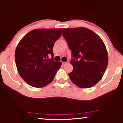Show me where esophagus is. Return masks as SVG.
I'll return each mask as SVG.
<instances>
[{
  "instance_id": "34e87169",
  "label": "esophagus",
  "mask_w": 123,
  "mask_h": 123,
  "mask_svg": "<svg viewBox=\"0 0 123 123\" xmlns=\"http://www.w3.org/2000/svg\"><path fill=\"white\" fill-rule=\"evenodd\" d=\"M69 62L68 61H66V62H62V64L63 65H65V64H66V63H68Z\"/></svg>"
}]
</instances>
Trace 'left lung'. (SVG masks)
I'll list each match as a JSON object with an SVG mask.
<instances>
[{"instance_id":"left-lung-1","label":"left lung","mask_w":123,"mask_h":123,"mask_svg":"<svg viewBox=\"0 0 123 123\" xmlns=\"http://www.w3.org/2000/svg\"><path fill=\"white\" fill-rule=\"evenodd\" d=\"M62 35L71 50L73 70L70 80L80 88H88L102 78L108 63V55L101 37L84 27L63 29Z\"/></svg>"}]
</instances>
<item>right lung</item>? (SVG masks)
<instances>
[{"instance_id":"obj_1","label":"right lung","mask_w":123,"mask_h":123,"mask_svg":"<svg viewBox=\"0 0 123 123\" xmlns=\"http://www.w3.org/2000/svg\"><path fill=\"white\" fill-rule=\"evenodd\" d=\"M62 29H35L20 40L15 49V61L19 75L29 85L44 87L53 81L62 65L54 61L55 42ZM51 55L52 58L49 59Z\"/></svg>"}]
</instances>
